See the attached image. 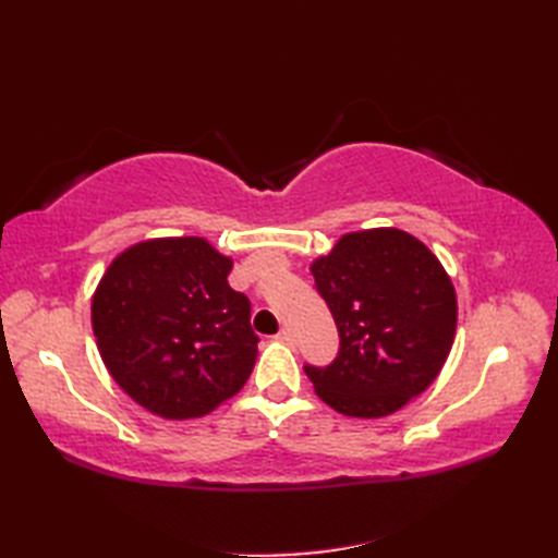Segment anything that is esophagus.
Instances as JSON below:
<instances>
[{
    "label": "esophagus",
    "instance_id": "obj_1",
    "mask_svg": "<svg viewBox=\"0 0 558 558\" xmlns=\"http://www.w3.org/2000/svg\"><path fill=\"white\" fill-rule=\"evenodd\" d=\"M276 340H278V342H286V345H292V342H294L292 333H290V330H286V328H282V330H280V333L276 336Z\"/></svg>",
    "mask_w": 558,
    "mask_h": 558
}]
</instances>
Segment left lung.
Segmentation results:
<instances>
[{
	"label": "left lung",
	"instance_id": "obj_1",
	"mask_svg": "<svg viewBox=\"0 0 558 558\" xmlns=\"http://www.w3.org/2000/svg\"><path fill=\"white\" fill-rule=\"evenodd\" d=\"M336 318L340 350L304 364L316 396L348 417H386L432 386L456 338L448 272L417 236L396 228L342 234L312 264Z\"/></svg>",
	"mask_w": 558,
	"mask_h": 558
}]
</instances>
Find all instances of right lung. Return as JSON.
<instances>
[{
  "mask_svg": "<svg viewBox=\"0 0 558 558\" xmlns=\"http://www.w3.org/2000/svg\"><path fill=\"white\" fill-rule=\"evenodd\" d=\"M230 270L232 258L204 236L138 242L105 270L93 333L110 376L141 408L165 420L204 417L246 384L258 336Z\"/></svg>",
  "mask_w": 558,
  "mask_h": 558,
  "instance_id": "add662e5",
  "label": "right lung"
}]
</instances>
